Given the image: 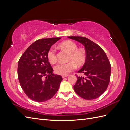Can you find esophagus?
I'll list each match as a JSON object with an SVG mask.
<instances>
[{
  "label": "esophagus",
  "mask_w": 130,
  "mask_h": 130,
  "mask_svg": "<svg viewBox=\"0 0 130 130\" xmlns=\"http://www.w3.org/2000/svg\"><path fill=\"white\" fill-rule=\"evenodd\" d=\"M68 76V75H62V77L63 78H65V77H67Z\"/></svg>",
  "instance_id": "34e87169"
}]
</instances>
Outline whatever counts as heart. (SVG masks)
I'll list each match as a JSON object with an SVG mask.
<instances>
[{"instance_id":"heart-1","label":"heart","mask_w":130,"mask_h":130,"mask_svg":"<svg viewBox=\"0 0 130 130\" xmlns=\"http://www.w3.org/2000/svg\"><path fill=\"white\" fill-rule=\"evenodd\" d=\"M60 46L70 53L68 60L69 62L66 63L57 64L54 67V71L57 74L66 75L76 68V64L81 66L84 63L86 59V54L84 50L77 49V44L72 41L62 42ZM48 59L51 64L55 63L57 61L56 50L53 47L48 51Z\"/></svg>"}]
</instances>
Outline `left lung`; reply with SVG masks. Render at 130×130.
I'll list each match as a JSON object with an SVG mask.
<instances>
[{"label": "left lung", "instance_id": "left-lung-1", "mask_svg": "<svg viewBox=\"0 0 130 130\" xmlns=\"http://www.w3.org/2000/svg\"><path fill=\"white\" fill-rule=\"evenodd\" d=\"M68 37L81 43L86 49L85 63L78 71L84 73L85 77L77 76V81L74 86L75 92L85 99H96L106 91L109 83L111 66L108 58L103 49L88 38Z\"/></svg>", "mask_w": 130, "mask_h": 130}]
</instances>
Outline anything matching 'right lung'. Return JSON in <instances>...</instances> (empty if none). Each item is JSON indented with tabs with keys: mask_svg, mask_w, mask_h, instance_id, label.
Listing matches in <instances>:
<instances>
[{
	"mask_svg": "<svg viewBox=\"0 0 130 130\" xmlns=\"http://www.w3.org/2000/svg\"><path fill=\"white\" fill-rule=\"evenodd\" d=\"M61 37L43 38L30 45L18 63V78L26 95L37 102H44L56 93L63 78L53 73L48 59L50 47Z\"/></svg>",
	"mask_w": 130,
	"mask_h": 130,
	"instance_id": "add662e5",
	"label": "right lung"
}]
</instances>
